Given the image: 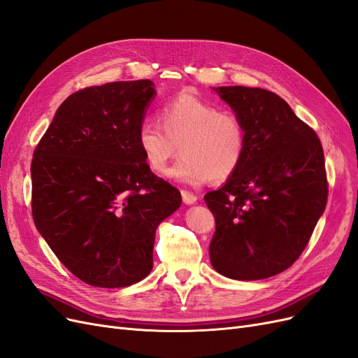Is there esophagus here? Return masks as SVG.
Instances as JSON below:
<instances>
[{"instance_id":"34e87169","label":"esophagus","mask_w":358,"mask_h":358,"mask_svg":"<svg viewBox=\"0 0 358 358\" xmlns=\"http://www.w3.org/2000/svg\"><path fill=\"white\" fill-rule=\"evenodd\" d=\"M180 194H182V200H183V203H185V204H194V203L197 201L196 194H192V192H189L187 189H182Z\"/></svg>"}]
</instances>
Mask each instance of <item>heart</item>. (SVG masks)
Instances as JSON below:
<instances>
[{
  "label": "heart",
  "instance_id": "b5f03b06",
  "mask_svg": "<svg viewBox=\"0 0 358 358\" xmlns=\"http://www.w3.org/2000/svg\"><path fill=\"white\" fill-rule=\"evenodd\" d=\"M158 124L142 122L137 128V145L146 166L164 173L169 162L182 158L170 176L191 185L212 179L231 178L246 152V129L231 112H221L196 95L180 94L161 106Z\"/></svg>",
  "mask_w": 358,
  "mask_h": 358
}]
</instances>
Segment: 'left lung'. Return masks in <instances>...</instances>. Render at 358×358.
Returning a JSON list of instances; mask_svg holds the SVG:
<instances>
[{
    "mask_svg": "<svg viewBox=\"0 0 358 358\" xmlns=\"http://www.w3.org/2000/svg\"><path fill=\"white\" fill-rule=\"evenodd\" d=\"M246 129V152L225 185L204 196L215 216L209 246L216 272L257 280L301 255L327 204L329 183L317 133L275 92L213 88Z\"/></svg>",
    "mask_w": 358,
    "mask_h": 358,
    "instance_id": "obj_1",
    "label": "left lung"
}]
</instances>
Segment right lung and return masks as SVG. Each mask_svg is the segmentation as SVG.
<instances>
[{
	"mask_svg": "<svg viewBox=\"0 0 358 358\" xmlns=\"http://www.w3.org/2000/svg\"><path fill=\"white\" fill-rule=\"evenodd\" d=\"M152 80L71 94L31 162L32 218L59 262L85 284L121 288L152 270L157 227L182 203L137 145Z\"/></svg>",
	"mask_w": 358,
	"mask_h": 358,
	"instance_id": "right-lung-1",
	"label": "right lung"
}]
</instances>
